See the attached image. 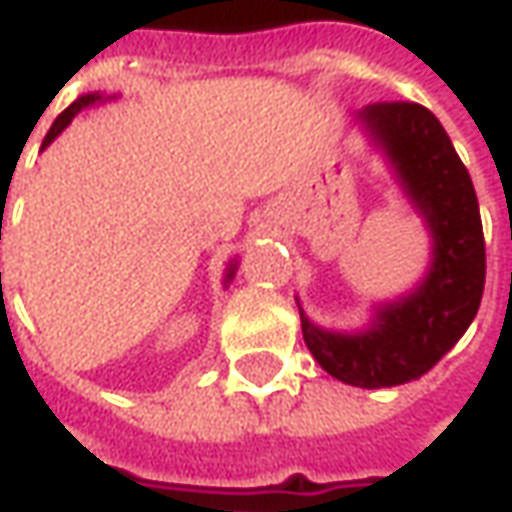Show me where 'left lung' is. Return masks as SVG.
Listing matches in <instances>:
<instances>
[{
	"instance_id": "left-lung-1",
	"label": "left lung",
	"mask_w": 512,
	"mask_h": 512,
	"mask_svg": "<svg viewBox=\"0 0 512 512\" xmlns=\"http://www.w3.org/2000/svg\"><path fill=\"white\" fill-rule=\"evenodd\" d=\"M356 122L382 150L410 205L430 233L422 282L373 307L364 330L339 333L310 322L299 299L313 359L353 387H396L424 376L476 319L484 293V233L479 199L442 122L416 102H376Z\"/></svg>"
}]
</instances>
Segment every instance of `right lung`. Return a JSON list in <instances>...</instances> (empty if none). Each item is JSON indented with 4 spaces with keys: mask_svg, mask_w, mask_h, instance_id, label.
Masks as SVG:
<instances>
[{
    "mask_svg": "<svg viewBox=\"0 0 512 512\" xmlns=\"http://www.w3.org/2000/svg\"><path fill=\"white\" fill-rule=\"evenodd\" d=\"M102 99H105L102 93H85V96H79V99H76V102H73L70 108L62 110V113L56 116V122H53V128L48 130V136H45V142H42V150L48 148L50 142H53V139H56V136H59L62 130L68 128L70 122H73V116H79V113H82V110H85V108H93V105H96V102H102ZM233 276H236V259H233V262L227 265V270H225V285H227V282H230V279H233Z\"/></svg>",
    "mask_w": 512,
    "mask_h": 512,
    "instance_id": "add662e5",
    "label": "right lung"
}]
</instances>
